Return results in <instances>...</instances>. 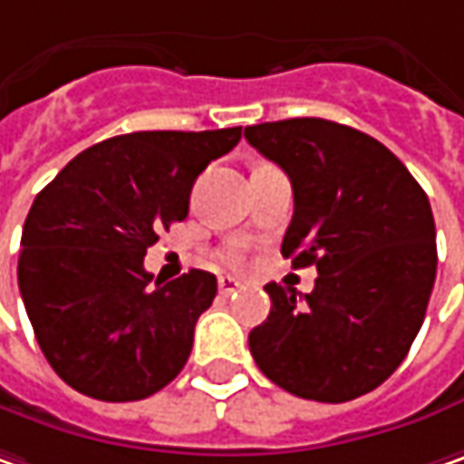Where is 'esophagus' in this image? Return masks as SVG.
<instances>
[{"label":"esophagus","instance_id":"1","mask_svg":"<svg viewBox=\"0 0 464 464\" xmlns=\"http://www.w3.org/2000/svg\"><path fill=\"white\" fill-rule=\"evenodd\" d=\"M218 291H220L223 298H228V295H233V293L238 291V280H233V277H220V280H218Z\"/></svg>","mask_w":464,"mask_h":464}]
</instances>
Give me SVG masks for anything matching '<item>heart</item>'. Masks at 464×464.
<instances>
[{
  "instance_id": "obj_1",
  "label": "heart",
  "mask_w": 464,
  "mask_h": 464,
  "mask_svg": "<svg viewBox=\"0 0 464 464\" xmlns=\"http://www.w3.org/2000/svg\"><path fill=\"white\" fill-rule=\"evenodd\" d=\"M223 259H226L228 265H233V267H238V265H241V252H238L236 246H228V249L223 252Z\"/></svg>"
}]
</instances>
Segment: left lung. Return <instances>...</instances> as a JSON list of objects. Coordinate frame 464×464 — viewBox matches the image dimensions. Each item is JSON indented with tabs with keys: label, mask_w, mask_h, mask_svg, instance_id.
Wrapping results in <instances>:
<instances>
[{
	"label": "left lung",
	"mask_w": 464,
	"mask_h": 464,
	"mask_svg": "<svg viewBox=\"0 0 464 464\" xmlns=\"http://www.w3.org/2000/svg\"><path fill=\"white\" fill-rule=\"evenodd\" d=\"M288 173L293 220L283 256L316 267L312 293L267 283L270 316L249 351L270 382L316 402L376 390L405 361L436 280L429 197L379 140L327 119H285L244 130Z\"/></svg>",
	"instance_id": "8db88e82"
}]
</instances>
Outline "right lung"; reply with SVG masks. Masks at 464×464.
Wrapping results in <instances>:
<instances>
[{
	"label": "right lung",
	"mask_w": 464,
	"mask_h": 464,
	"mask_svg": "<svg viewBox=\"0 0 464 464\" xmlns=\"http://www.w3.org/2000/svg\"><path fill=\"white\" fill-rule=\"evenodd\" d=\"M241 127L131 131L82 150L33 199L17 285L35 340L72 390L145 400L184 369L215 275L155 280L142 259L189 212L197 176L233 150Z\"/></svg>",
	"instance_id": "add662e5"
}]
</instances>
